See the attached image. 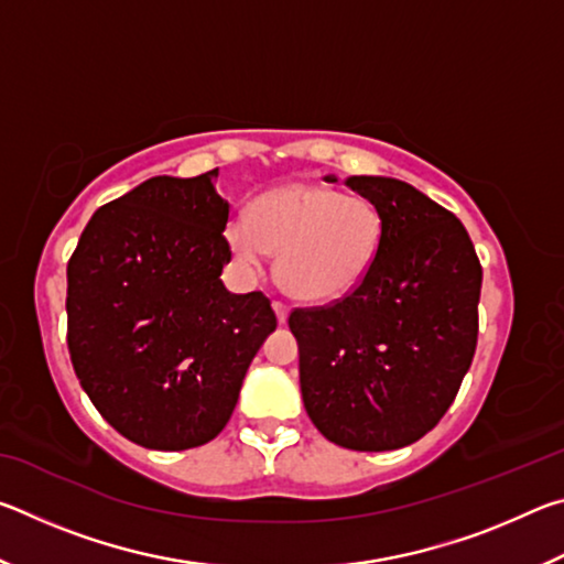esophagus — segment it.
I'll use <instances>...</instances> for the list:
<instances>
[{"label": "esophagus", "instance_id": "esophagus-1", "mask_svg": "<svg viewBox=\"0 0 564 564\" xmlns=\"http://www.w3.org/2000/svg\"><path fill=\"white\" fill-rule=\"evenodd\" d=\"M273 311H275V318H279V323L289 321V305H285L283 301H273Z\"/></svg>", "mask_w": 564, "mask_h": 564}]
</instances>
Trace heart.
<instances>
[{
  "label": "heart",
  "mask_w": 564,
  "mask_h": 564,
  "mask_svg": "<svg viewBox=\"0 0 564 564\" xmlns=\"http://www.w3.org/2000/svg\"><path fill=\"white\" fill-rule=\"evenodd\" d=\"M383 231V216L366 196L285 184L256 198L248 218L234 216L226 241L248 271H259L269 251H279L283 289L301 301L330 303L356 291L373 269Z\"/></svg>",
  "instance_id": "obj_1"
}]
</instances>
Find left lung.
I'll list each match as a JSON object with an SVG mask.
<instances>
[{
	"instance_id": "left-lung-1",
	"label": "left lung",
	"mask_w": 564,
	"mask_h": 564,
	"mask_svg": "<svg viewBox=\"0 0 564 564\" xmlns=\"http://www.w3.org/2000/svg\"><path fill=\"white\" fill-rule=\"evenodd\" d=\"M346 186L378 206L383 246L346 299L289 316L303 405L330 443L398 451L433 431L460 390L482 269L465 226L423 191L388 176Z\"/></svg>"
}]
</instances>
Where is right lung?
I'll list each match as a JSON object with an SVG mask.
<instances>
[{
  "label": "right lung",
  "mask_w": 564,
  "mask_h": 564,
  "mask_svg": "<svg viewBox=\"0 0 564 564\" xmlns=\"http://www.w3.org/2000/svg\"><path fill=\"white\" fill-rule=\"evenodd\" d=\"M218 169L154 176L101 206L66 265V343L101 417L149 451L224 431L275 313L221 281L231 248Z\"/></svg>",
  "instance_id": "add662e5"
}]
</instances>
